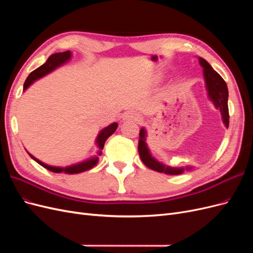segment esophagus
I'll use <instances>...</instances> for the list:
<instances>
[{
	"instance_id": "1",
	"label": "esophagus",
	"mask_w": 253,
	"mask_h": 253,
	"mask_svg": "<svg viewBox=\"0 0 253 253\" xmlns=\"http://www.w3.org/2000/svg\"><path fill=\"white\" fill-rule=\"evenodd\" d=\"M125 120H129V121H133V122H140L141 117L135 112H128V113L126 114Z\"/></svg>"
}]
</instances>
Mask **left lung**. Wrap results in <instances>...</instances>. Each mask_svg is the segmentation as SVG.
<instances>
[{"label":"left lung","mask_w":253,"mask_h":253,"mask_svg":"<svg viewBox=\"0 0 253 253\" xmlns=\"http://www.w3.org/2000/svg\"><path fill=\"white\" fill-rule=\"evenodd\" d=\"M200 64L203 67L204 78L206 82V88L208 90V96L215 105V108L220 111L221 119L226 127L229 126V110H228V87L225 80L220 77L219 74L213 70L212 66L207 62L203 58H198ZM147 140V131L145 128L141 127L139 132V141H138V152L142 163L150 169L156 172L169 174V175H179L182 174L186 170L189 171L192 169V167H180V168H172L159 163L157 159L152 156Z\"/></svg>","instance_id":"1"}]
</instances>
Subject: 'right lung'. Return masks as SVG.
<instances>
[{
  "label": "right lung",
  "mask_w": 253,
  "mask_h": 253,
  "mask_svg": "<svg viewBox=\"0 0 253 253\" xmlns=\"http://www.w3.org/2000/svg\"><path fill=\"white\" fill-rule=\"evenodd\" d=\"M72 58V52L70 50L67 51H63V52H56L51 55L46 62H45L43 65H41L40 67H38L37 70H35L34 72H32L29 74V76L27 77L25 83H24V86H23V90H26L27 87L29 85H32V84L44 76H46L47 74L51 73L52 71H55L57 67L63 65L64 63H66L67 61H70V59ZM118 126L117 122H113L112 125L108 126L106 127H104L103 129H101L100 133L98 134L97 138H96V143H97V147L99 148V152H98V155H101V150L104 147V143L106 141V139L109 138V137L115 133L116 131V128ZM28 153V152H27ZM29 156L32 157L35 162H37L39 165H41L45 169H47L48 171H51L53 173H66V174H77V173H81L84 171H87L91 168L95 167L98 163V156L95 157H91L89 159L84 160L82 163L79 164H76V165H72V166H68V167H53V166H49L44 164L42 162H40L39 159H37L35 156H33L30 153H28Z\"/></svg>",
  "instance_id": "1"
}]
</instances>
